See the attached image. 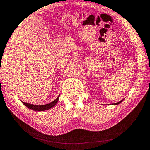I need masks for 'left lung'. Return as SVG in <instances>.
<instances>
[{
	"instance_id": "8db88e82",
	"label": "left lung",
	"mask_w": 150,
	"mask_h": 150,
	"mask_svg": "<svg viewBox=\"0 0 150 150\" xmlns=\"http://www.w3.org/2000/svg\"><path fill=\"white\" fill-rule=\"evenodd\" d=\"M124 99H123L122 100H121V101H120V102H117V103H114V104H111L112 105H117V104H120L121 102H122L123 100H124Z\"/></svg>"
}]
</instances>
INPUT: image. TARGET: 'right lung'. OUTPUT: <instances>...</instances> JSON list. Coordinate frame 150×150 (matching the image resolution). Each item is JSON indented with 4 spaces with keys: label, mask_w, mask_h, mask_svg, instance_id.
Segmentation results:
<instances>
[{
    "label": "right lung",
    "mask_w": 150,
    "mask_h": 150,
    "mask_svg": "<svg viewBox=\"0 0 150 150\" xmlns=\"http://www.w3.org/2000/svg\"><path fill=\"white\" fill-rule=\"evenodd\" d=\"M59 96L57 98L56 100H54V101H52V102H50V103L49 104H44V105H34V104H28V103H26V102H22V101L21 102H22V104H23L24 105H25L26 106V107H28V108H30V109L34 110V111H44V110L50 109V108L54 107V106L56 105L57 102H58Z\"/></svg>",
    "instance_id": "1"
}]
</instances>
